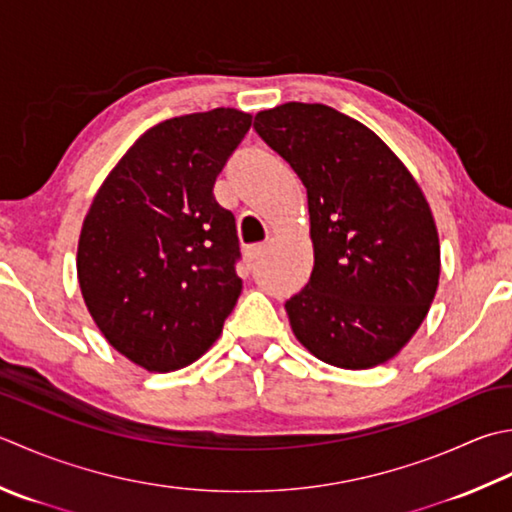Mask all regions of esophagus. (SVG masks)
I'll return each instance as SVG.
<instances>
[{"label": "esophagus", "mask_w": 512, "mask_h": 512, "mask_svg": "<svg viewBox=\"0 0 512 512\" xmlns=\"http://www.w3.org/2000/svg\"><path fill=\"white\" fill-rule=\"evenodd\" d=\"M264 255H266V246H250V248L246 250V262H248V266H257V264L264 259Z\"/></svg>", "instance_id": "esophagus-1"}]
</instances>
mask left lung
<instances>
[{"label":"left lung","instance_id":"8db88e82","mask_svg":"<svg viewBox=\"0 0 512 512\" xmlns=\"http://www.w3.org/2000/svg\"><path fill=\"white\" fill-rule=\"evenodd\" d=\"M259 137L308 195L313 273L286 302L295 337L322 362L366 370L402 350L439 286L435 217L393 150L324 104L259 110Z\"/></svg>","mask_w":512,"mask_h":512}]
</instances>
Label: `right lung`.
<instances>
[{"instance_id": "obj_1", "label": "right lung", "mask_w": 512, "mask_h": 512, "mask_svg": "<svg viewBox=\"0 0 512 512\" xmlns=\"http://www.w3.org/2000/svg\"><path fill=\"white\" fill-rule=\"evenodd\" d=\"M250 124L244 110L215 108L148 128L84 217V304L106 342L150 373L202 357L242 293L235 217L213 186Z\"/></svg>"}]
</instances>
